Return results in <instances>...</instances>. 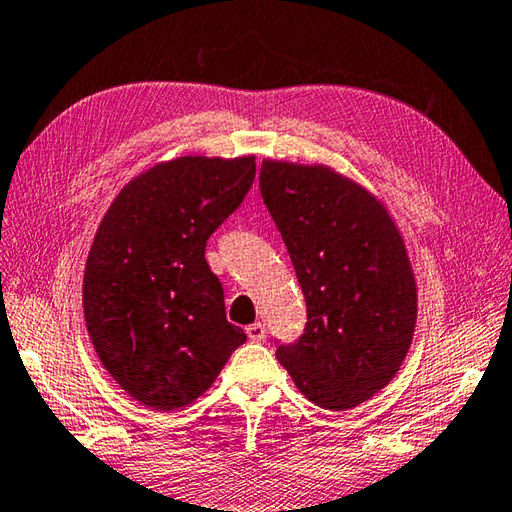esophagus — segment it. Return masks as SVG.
I'll return each mask as SVG.
<instances>
[{"instance_id": "34e87169", "label": "esophagus", "mask_w": 512, "mask_h": 512, "mask_svg": "<svg viewBox=\"0 0 512 512\" xmlns=\"http://www.w3.org/2000/svg\"><path fill=\"white\" fill-rule=\"evenodd\" d=\"M246 333H248L250 339H253V342H264L266 326H264L262 322H255V324H250V326L246 328Z\"/></svg>"}]
</instances>
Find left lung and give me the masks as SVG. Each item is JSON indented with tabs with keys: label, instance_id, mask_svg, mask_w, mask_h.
Segmentation results:
<instances>
[{
	"label": "left lung",
	"instance_id": "left-lung-1",
	"mask_svg": "<svg viewBox=\"0 0 512 512\" xmlns=\"http://www.w3.org/2000/svg\"><path fill=\"white\" fill-rule=\"evenodd\" d=\"M259 188L308 310L304 335L275 355L313 404L355 408L388 386L413 342L404 239L375 195L328 166L264 159Z\"/></svg>",
	"mask_w": 512,
	"mask_h": 512
}]
</instances>
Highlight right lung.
Wrapping results in <instances>:
<instances>
[{
  "mask_svg": "<svg viewBox=\"0 0 512 512\" xmlns=\"http://www.w3.org/2000/svg\"><path fill=\"white\" fill-rule=\"evenodd\" d=\"M253 179V155L170 159L119 190L97 228L86 328L110 377L148 408L193 404L246 342L204 253Z\"/></svg>",
  "mask_w": 512,
  "mask_h": 512,
  "instance_id": "obj_1",
  "label": "right lung"
}]
</instances>
